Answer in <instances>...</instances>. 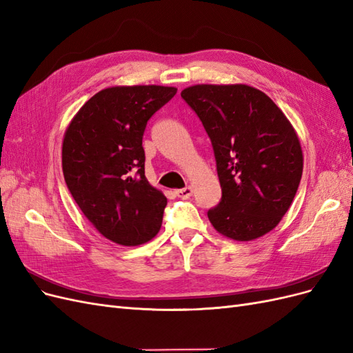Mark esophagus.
I'll return each mask as SVG.
<instances>
[{"label":"esophagus","mask_w":353,"mask_h":353,"mask_svg":"<svg viewBox=\"0 0 353 353\" xmlns=\"http://www.w3.org/2000/svg\"><path fill=\"white\" fill-rule=\"evenodd\" d=\"M175 194L178 199H183V200H187L190 199L191 196H193V188L191 187H185V188H181V190H176Z\"/></svg>","instance_id":"1"}]
</instances>
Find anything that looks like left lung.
<instances>
[{"label":"left lung","mask_w":353,"mask_h":353,"mask_svg":"<svg viewBox=\"0 0 353 353\" xmlns=\"http://www.w3.org/2000/svg\"><path fill=\"white\" fill-rule=\"evenodd\" d=\"M181 97L210 138L222 197L208 210L218 232L249 241L270 232L290 208L303 156L284 113L249 85H194Z\"/></svg>","instance_id":"left-lung-1"}]
</instances>
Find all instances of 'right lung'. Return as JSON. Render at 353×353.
Listing matches in <instances>:
<instances>
[{
  "instance_id": "right-lung-1",
  "label": "right lung",
  "mask_w": 353,
  "mask_h": 353,
  "mask_svg": "<svg viewBox=\"0 0 353 353\" xmlns=\"http://www.w3.org/2000/svg\"><path fill=\"white\" fill-rule=\"evenodd\" d=\"M176 88L113 87L97 92L73 117L63 140V175L72 197L105 239L122 245L152 240L166 197L144 175L143 135Z\"/></svg>"
}]
</instances>
